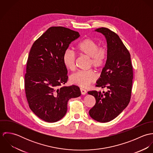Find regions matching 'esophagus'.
<instances>
[{"instance_id": "esophagus-1", "label": "esophagus", "mask_w": 153, "mask_h": 153, "mask_svg": "<svg viewBox=\"0 0 153 153\" xmlns=\"http://www.w3.org/2000/svg\"><path fill=\"white\" fill-rule=\"evenodd\" d=\"M80 91H81V94H82V95H85L86 93H87V91H86V89H84V88H80Z\"/></svg>"}]
</instances>
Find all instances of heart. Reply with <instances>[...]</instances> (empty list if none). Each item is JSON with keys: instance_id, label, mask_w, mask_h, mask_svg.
<instances>
[{"instance_id": "obj_1", "label": "heart", "mask_w": 153, "mask_h": 153, "mask_svg": "<svg viewBox=\"0 0 153 153\" xmlns=\"http://www.w3.org/2000/svg\"><path fill=\"white\" fill-rule=\"evenodd\" d=\"M75 49L81 55L89 58L88 67H94L100 71L105 65L107 56L108 49L105 45H99L98 43L91 39L86 38L76 45ZM76 56L75 53L66 50L63 56V61L66 68L74 71L75 68ZM97 79V75L92 69L79 71L70 76V81L74 84L81 87H86Z\"/></svg>"}]
</instances>
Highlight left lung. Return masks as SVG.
<instances>
[{"mask_svg":"<svg viewBox=\"0 0 153 153\" xmlns=\"http://www.w3.org/2000/svg\"><path fill=\"white\" fill-rule=\"evenodd\" d=\"M95 30L105 36L108 49L106 64L96 87L108 90L103 93L97 91L88 92L96 100L89 114L94 120L107 123L116 118L130 101L133 69L130 53L118 35L106 27Z\"/></svg>","mask_w":153,"mask_h":153,"instance_id":"8db88e82","label":"left lung"}]
</instances>
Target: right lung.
I'll return each instance as SVG.
<instances>
[{
    "instance_id": "1",
    "label": "right lung",
    "mask_w": 153,
    "mask_h": 153,
    "mask_svg": "<svg viewBox=\"0 0 153 153\" xmlns=\"http://www.w3.org/2000/svg\"><path fill=\"white\" fill-rule=\"evenodd\" d=\"M79 36L65 27L52 26L35 41L29 52L25 75L26 97L32 112L46 122L62 118L69 100L81 95L78 86L60 88L68 80L64 53Z\"/></svg>"
}]
</instances>
